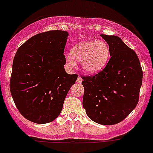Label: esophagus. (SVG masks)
<instances>
[{"instance_id": "obj_1", "label": "esophagus", "mask_w": 153, "mask_h": 153, "mask_svg": "<svg viewBox=\"0 0 153 153\" xmlns=\"http://www.w3.org/2000/svg\"><path fill=\"white\" fill-rule=\"evenodd\" d=\"M81 81H82V78L81 77H78V78L76 80L77 83H81Z\"/></svg>"}]
</instances>
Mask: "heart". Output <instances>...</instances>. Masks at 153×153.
<instances>
[{"label":"heart","mask_w":153,"mask_h":153,"mask_svg":"<svg viewBox=\"0 0 153 153\" xmlns=\"http://www.w3.org/2000/svg\"><path fill=\"white\" fill-rule=\"evenodd\" d=\"M110 58V49L105 41L88 40L81 41L73 47L71 53L65 57L69 66L75 67L76 61L81 62V68L85 73L94 75L102 71Z\"/></svg>","instance_id":"1"}]
</instances>
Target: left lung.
Returning <instances> with one entry per match:
<instances>
[{"label":"left lung","mask_w":153,"mask_h":153,"mask_svg":"<svg viewBox=\"0 0 153 153\" xmlns=\"http://www.w3.org/2000/svg\"><path fill=\"white\" fill-rule=\"evenodd\" d=\"M109 44L111 58L102 71L83 77V107L96 123L112 125L122 122L139 100L143 71L136 53L115 35H101Z\"/></svg>","instance_id":"1"}]
</instances>
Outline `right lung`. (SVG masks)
<instances>
[{
  "label": "right lung",
  "mask_w": 153,
  "mask_h": 153,
  "mask_svg": "<svg viewBox=\"0 0 153 153\" xmlns=\"http://www.w3.org/2000/svg\"><path fill=\"white\" fill-rule=\"evenodd\" d=\"M68 33L53 30L25 41L13 62L10 89L16 106L28 121L53 122L78 75L66 73L64 48Z\"/></svg>",
  "instance_id": "1"
}]
</instances>
